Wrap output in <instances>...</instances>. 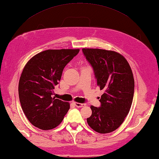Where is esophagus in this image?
Here are the masks:
<instances>
[{"instance_id":"1","label":"esophagus","mask_w":159,"mask_h":159,"mask_svg":"<svg viewBox=\"0 0 159 159\" xmlns=\"http://www.w3.org/2000/svg\"><path fill=\"white\" fill-rule=\"evenodd\" d=\"M74 104L77 107H84L86 105L85 103H80V102H75Z\"/></svg>"}]
</instances>
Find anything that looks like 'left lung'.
<instances>
[{
  "label": "left lung",
  "mask_w": 159,
  "mask_h": 159,
  "mask_svg": "<svg viewBox=\"0 0 159 159\" xmlns=\"http://www.w3.org/2000/svg\"><path fill=\"white\" fill-rule=\"evenodd\" d=\"M93 67L97 85L105 93L101 107L91 106L92 115L87 118L91 129L99 133H108L123 123L131 107L135 82L132 70L118 52L101 49H82Z\"/></svg>",
  "instance_id": "obj_1"
}]
</instances>
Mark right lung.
<instances>
[{
    "label": "right lung",
    "instance_id": "1",
    "mask_svg": "<svg viewBox=\"0 0 159 159\" xmlns=\"http://www.w3.org/2000/svg\"><path fill=\"white\" fill-rule=\"evenodd\" d=\"M79 49H48L28 61L19 82L21 108L29 121L42 130L58 126L70 109L69 102L52 98L65 66Z\"/></svg>",
    "mask_w": 159,
    "mask_h": 159
}]
</instances>
